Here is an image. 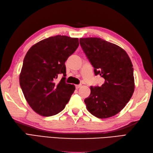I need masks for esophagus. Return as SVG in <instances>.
<instances>
[{"label": "esophagus", "instance_id": "esophagus-1", "mask_svg": "<svg viewBox=\"0 0 153 153\" xmlns=\"http://www.w3.org/2000/svg\"><path fill=\"white\" fill-rule=\"evenodd\" d=\"M81 87V85H76V89H78V88H79Z\"/></svg>", "mask_w": 153, "mask_h": 153}]
</instances>
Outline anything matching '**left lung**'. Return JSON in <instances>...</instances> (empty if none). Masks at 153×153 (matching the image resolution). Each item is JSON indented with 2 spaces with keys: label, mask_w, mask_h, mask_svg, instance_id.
<instances>
[{
  "label": "left lung",
  "mask_w": 153,
  "mask_h": 153,
  "mask_svg": "<svg viewBox=\"0 0 153 153\" xmlns=\"http://www.w3.org/2000/svg\"><path fill=\"white\" fill-rule=\"evenodd\" d=\"M79 43L95 75L105 79L101 87H91V94L84 100L86 108L98 118L114 116L125 107L134 91V68L129 56L119 45L100 38H81Z\"/></svg>",
  "instance_id": "obj_1"
}]
</instances>
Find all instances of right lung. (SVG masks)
<instances>
[{"label":"right lung","mask_w":153,"mask_h":153,"mask_svg":"<svg viewBox=\"0 0 153 153\" xmlns=\"http://www.w3.org/2000/svg\"><path fill=\"white\" fill-rule=\"evenodd\" d=\"M79 39L57 35L44 39L28 49L19 74V83L28 105L38 115H55L65 108L76 87L65 82V62ZM59 74L64 77L56 81Z\"/></svg>","instance_id":"right-lung-1"}]
</instances>
